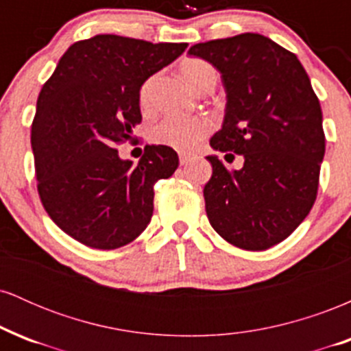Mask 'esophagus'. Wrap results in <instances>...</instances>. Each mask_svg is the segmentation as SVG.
Segmentation results:
<instances>
[{
	"instance_id": "obj_1",
	"label": "esophagus",
	"mask_w": 351,
	"mask_h": 351,
	"mask_svg": "<svg viewBox=\"0 0 351 351\" xmlns=\"http://www.w3.org/2000/svg\"><path fill=\"white\" fill-rule=\"evenodd\" d=\"M180 162H181V165H188L189 156L188 155H183V153H181V155H180Z\"/></svg>"
}]
</instances>
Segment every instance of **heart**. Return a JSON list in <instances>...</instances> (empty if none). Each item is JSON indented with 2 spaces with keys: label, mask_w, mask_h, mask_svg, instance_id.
Here are the masks:
<instances>
[{
  "label": "heart",
  "mask_w": 351,
  "mask_h": 351,
  "mask_svg": "<svg viewBox=\"0 0 351 351\" xmlns=\"http://www.w3.org/2000/svg\"><path fill=\"white\" fill-rule=\"evenodd\" d=\"M181 74L191 84L196 90L204 92L215 87L217 74L208 62L199 59H186L181 64ZM152 97V82L143 84L140 90V102L143 107L150 104ZM208 130V125L199 117H183V115H168L155 128V138L162 143L173 145L176 148L195 147L203 138Z\"/></svg>",
  "instance_id": "heart-1"
}]
</instances>
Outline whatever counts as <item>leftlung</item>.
Here are the masks:
<instances>
[{
  "label": "left lung",
  "instance_id": "left-lung-1",
  "mask_svg": "<svg viewBox=\"0 0 351 351\" xmlns=\"http://www.w3.org/2000/svg\"><path fill=\"white\" fill-rule=\"evenodd\" d=\"M188 52L211 62L226 88L223 128L209 145L244 155L232 171L208 156V219L229 244L265 251L291 236L315 203L325 155L320 102L297 56L263 34L199 43Z\"/></svg>",
  "mask_w": 351,
  "mask_h": 351
}]
</instances>
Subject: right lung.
Returning a JSON list of instances; mask_svg holds the SVG:
<instances>
[{
  "mask_svg": "<svg viewBox=\"0 0 351 351\" xmlns=\"http://www.w3.org/2000/svg\"><path fill=\"white\" fill-rule=\"evenodd\" d=\"M186 47L99 34L72 44L43 86L31 128L39 198L79 243L122 247L150 223L153 186L175 173L178 155L147 145L134 165L115 147L142 122V84Z\"/></svg>",
  "mask_w": 351,
  "mask_h": 351,
  "instance_id": "add662e5",
  "label": "right lung"
}]
</instances>
